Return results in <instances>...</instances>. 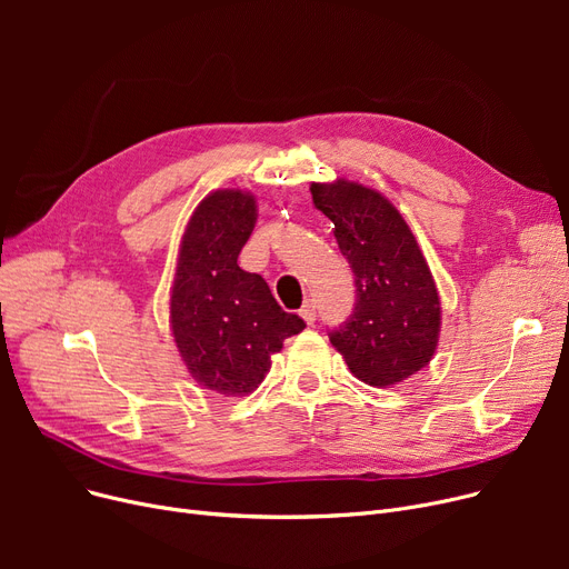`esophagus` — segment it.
Wrapping results in <instances>:
<instances>
[{
	"instance_id": "34e87169",
	"label": "esophagus",
	"mask_w": 569,
	"mask_h": 569,
	"mask_svg": "<svg viewBox=\"0 0 569 569\" xmlns=\"http://www.w3.org/2000/svg\"><path fill=\"white\" fill-rule=\"evenodd\" d=\"M300 316L305 318L307 325H313V322H316V305H313V302H307V305L300 309Z\"/></svg>"
}]
</instances>
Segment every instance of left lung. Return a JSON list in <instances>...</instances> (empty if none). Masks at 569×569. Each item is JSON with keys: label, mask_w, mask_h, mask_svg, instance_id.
<instances>
[{"label": "left lung", "mask_w": 569, "mask_h": 569, "mask_svg": "<svg viewBox=\"0 0 569 569\" xmlns=\"http://www.w3.org/2000/svg\"><path fill=\"white\" fill-rule=\"evenodd\" d=\"M311 196L335 223L355 274V311L330 341L355 378L371 387L397 385L425 369L438 346L440 297L427 258L382 193L337 179L313 182Z\"/></svg>", "instance_id": "1"}]
</instances>
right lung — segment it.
Instances as JSON below:
<instances>
[{"instance_id": "obj_1", "label": "right lung", "mask_w": 569, "mask_h": 569, "mask_svg": "<svg viewBox=\"0 0 569 569\" xmlns=\"http://www.w3.org/2000/svg\"><path fill=\"white\" fill-rule=\"evenodd\" d=\"M256 217L249 191H212L191 214L177 256L170 330L193 380L223 397L251 395L272 355L307 327L277 305L260 274L237 264Z\"/></svg>"}]
</instances>
